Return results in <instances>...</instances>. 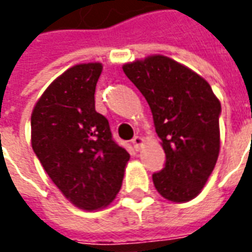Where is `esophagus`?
I'll return each mask as SVG.
<instances>
[{
	"label": "esophagus",
	"mask_w": 252,
	"mask_h": 252,
	"mask_svg": "<svg viewBox=\"0 0 252 252\" xmlns=\"http://www.w3.org/2000/svg\"><path fill=\"white\" fill-rule=\"evenodd\" d=\"M143 143H144V140L141 139L140 136H135V137L132 139V145H133L135 151H140Z\"/></svg>",
	"instance_id": "obj_1"
}]
</instances>
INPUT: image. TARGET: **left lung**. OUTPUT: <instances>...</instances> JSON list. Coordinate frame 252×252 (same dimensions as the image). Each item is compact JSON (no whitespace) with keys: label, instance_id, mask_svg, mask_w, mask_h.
Wrapping results in <instances>:
<instances>
[{"label":"left lung","instance_id":"obj_1","mask_svg":"<svg viewBox=\"0 0 252 252\" xmlns=\"http://www.w3.org/2000/svg\"><path fill=\"white\" fill-rule=\"evenodd\" d=\"M123 70L148 102L165 154V167L152 175L156 191L169 202L192 200L220 151L219 98L200 74L167 56L135 60Z\"/></svg>","mask_w":252,"mask_h":252}]
</instances>
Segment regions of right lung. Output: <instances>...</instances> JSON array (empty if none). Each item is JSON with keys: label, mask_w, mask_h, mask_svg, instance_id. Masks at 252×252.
Masks as SVG:
<instances>
[{"label": "right lung", "mask_w": 252, "mask_h": 252, "mask_svg": "<svg viewBox=\"0 0 252 252\" xmlns=\"http://www.w3.org/2000/svg\"><path fill=\"white\" fill-rule=\"evenodd\" d=\"M101 72V63L66 69L32 111V148L61 193L84 211L101 210L115 200L129 160L112 140L107 119L94 109Z\"/></svg>", "instance_id": "add662e5"}]
</instances>
